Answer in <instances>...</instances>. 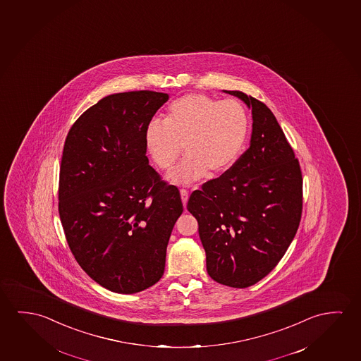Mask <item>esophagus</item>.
I'll return each instance as SVG.
<instances>
[{
	"label": "esophagus",
	"instance_id": "esophagus-1",
	"mask_svg": "<svg viewBox=\"0 0 361 361\" xmlns=\"http://www.w3.org/2000/svg\"><path fill=\"white\" fill-rule=\"evenodd\" d=\"M180 195H181V200H183V206H186L188 200H189V192H188V190H180Z\"/></svg>",
	"mask_w": 361,
	"mask_h": 361
}]
</instances>
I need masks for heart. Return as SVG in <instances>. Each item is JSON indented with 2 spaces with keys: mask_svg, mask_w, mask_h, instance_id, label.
I'll return each instance as SVG.
<instances>
[{
  "mask_svg": "<svg viewBox=\"0 0 361 361\" xmlns=\"http://www.w3.org/2000/svg\"><path fill=\"white\" fill-rule=\"evenodd\" d=\"M249 120L238 101H217L202 94H185L167 109L165 121L152 120L145 131V145L157 167L167 170L181 155L186 157L170 173L172 181L189 183L228 171L244 151Z\"/></svg>",
  "mask_w": 361,
  "mask_h": 361,
  "instance_id": "1",
  "label": "heart"
}]
</instances>
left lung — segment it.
Wrapping results in <instances>:
<instances>
[{"instance_id": "8db88e82", "label": "left lung", "mask_w": 361, "mask_h": 361, "mask_svg": "<svg viewBox=\"0 0 361 361\" xmlns=\"http://www.w3.org/2000/svg\"><path fill=\"white\" fill-rule=\"evenodd\" d=\"M252 114L250 147L230 170L195 190L206 269L216 283L249 288L265 278L294 240L302 212L299 161L271 110L241 91Z\"/></svg>"}]
</instances>
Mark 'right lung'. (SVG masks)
Here are the masks:
<instances>
[{
	"instance_id": "obj_1",
	"label": "right lung",
	"mask_w": 361,
	"mask_h": 361,
	"mask_svg": "<svg viewBox=\"0 0 361 361\" xmlns=\"http://www.w3.org/2000/svg\"><path fill=\"white\" fill-rule=\"evenodd\" d=\"M169 94L106 96L67 133L59 212L67 244L102 288L135 294L165 270L172 228L183 207L178 188L149 165L145 131Z\"/></svg>"
}]
</instances>
